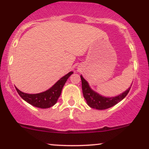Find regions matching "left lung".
<instances>
[{
    "mask_svg": "<svg viewBox=\"0 0 149 149\" xmlns=\"http://www.w3.org/2000/svg\"><path fill=\"white\" fill-rule=\"evenodd\" d=\"M81 82H82L83 94H84V97L85 98L88 105L91 108L98 109V110H104V109H109V108L113 106L114 105L117 104L127 95L130 88H129L128 90H126V91L118 96L111 97V98L103 97L97 93L96 92L93 91L89 86L87 81L83 78L82 76H81Z\"/></svg>",
    "mask_w": 149,
    "mask_h": 149,
    "instance_id": "obj_1",
    "label": "left lung"
}]
</instances>
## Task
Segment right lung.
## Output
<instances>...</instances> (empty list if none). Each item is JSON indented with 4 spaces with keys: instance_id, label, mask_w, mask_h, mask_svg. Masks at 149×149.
Masks as SVG:
<instances>
[{
    "instance_id": "right-lung-1",
    "label": "right lung",
    "mask_w": 149,
    "mask_h": 149,
    "mask_svg": "<svg viewBox=\"0 0 149 149\" xmlns=\"http://www.w3.org/2000/svg\"><path fill=\"white\" fill-rule=\"evenodd\" d=\"M73 72L72 71L69 72L68 74L58 80L51 88L43 93H36V94H29V93H23L17 88H15V89L20 96L26 102L35 107L40 108V109H47V108L53 106L57 102L58 99L61 93L64 84H65L67 79L69 78L70 75L73 74Z\"/></svg>"
}]
</instances>
